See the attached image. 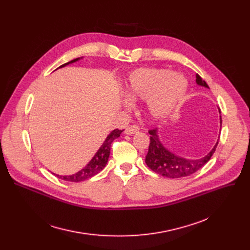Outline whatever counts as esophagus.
<instances>
[{"mask_svg":"<svg viewBox=\"0 0 250 250\" xmlns=\"http://www.w3.org/2000/svg\"><path fill=\"white\" fill-rule=\"evenodd\" d=\"M138 131H139V126H138L137 125H128V126L125 128V132L126 134H133V133H136V132H138Z\"/></svg>","mask_w":250,"mask_h":250,"instance_id":"34e87169","label":"esophagus"}]
</instances>
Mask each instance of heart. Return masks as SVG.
Segmentation results:
<instances>
[{"instance_id":"heart-1","label":"heart","mask_w":250,"mask_h":250,"mask_svg":"<svg viewBox=\"0 0 250 250\" xmlns=\"http://www.w3.org/2000/svg\"><path fill=\"white\" fill-rule=\"evenodd\" d=\"M187 88V80L171 70L142 68L128 77L125 94L134 100H149L150 114L163 118L181 101Z\"/></svg>"}]
</instances>
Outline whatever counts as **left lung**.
Listing matches in <instances>:
<instances>
[{
    "mask_svg": "<svg viewBox=\"0 0 250 250\" xmlns=\"http://www.w3.org/2000/svg\"><path fill=\"white\" fill-rule=\"evenodd\" d=\"M196 82L201 85L208 88V84L203 80L200 75H196ZM221 113V110H220ZM222 125V117H221ZM156 128L150 129V144L148 147L147 155L146 156V165L155 173L162 175L167 178H182L190 176L200 170L212 156L213 152L216 151L219 142L210 150L208 154L205 157L198 160H189L182 157H178L168 151L159 141V138L156 133Z\"/></svg>",
    "mask_w": 250,
    "mask_h": 250,
    "instance_id": "1",
    "label": "left lung"
}]
</instances>
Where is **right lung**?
<instances>
[{"instance_id": "right-lung-1", "label": "right lung", "mask_w": 250, "mask_h": 250, "mask_svg": "<svg viewBox=\"0 0 250 250\" xmlns=\"http://www.w3.org/2000/svg\"><path fill=\"white\" fill-rule=\"evenodd\" d=\"M79 58H76V59H73L71 60L61 66L60 67H63L69 63H73L75 61H77ZM124 130V129H123ZM122 129H115L113 130L108 136H106L105 140L104 141V144L102 145V146L100 147V149L97 151V153L95 154V156L92 158V160L82 169L80 170L79 172L73 174V175H69V176H59V175H56L59 179H62L64 181H69V182H81V181H85L87 179H89V178L97 175L99 172H101L106 162H108V159H109V156H110V152H111V146H112V142L118 138L121 133L123 132Z\"/></svg>"}]
</instances>
